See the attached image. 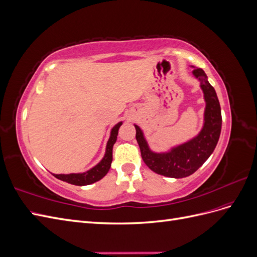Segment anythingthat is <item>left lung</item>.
Returning <instances> with one entry per match:
<instances>
[{
  "mask_svg": "<svg viewBox=\"0 0 257 257\" xmlns=\"http://www.w3.org/2000/svg\"><path fill=\"white\" fill-rule=\"evenodd\" d=\"M193 75L200 81L204 92L206 108L204 125L197 136L191 141L173 147L167 152H153L148 145L142 128L136 124V139L141 148L142 158L146 165L154 173L170 178H184L194 174L214 151L219 142L222 114L221 106L214 88L201 68H194Z\"/></svg>",
  "mask_w": 257,
  "mask_h": 257,
  "instance_id": "1",
  "label": "left lung"
}]
</instances>
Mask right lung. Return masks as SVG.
I'll use <instances>...</instances> for the list:
<instances>
[{
	"label": "right lung",
	"instance_id": "add662e5",
	"mask_svg": "<svg viewBox=\"0 0 257 257\" xmlns=\"http://www.w3.org/2000/svg\"><path fill=\"white\" fill-rule=\"evenodd\" d=\"M122 125V122L116 123L115 125L111 128L110 137L108 139L107 146H106V152L104 158L102 159L98 164H96L94 167L87 170L85 173H79V174H60L53 176L60 179L62 181H65L67 183H71L74 185H88L92 184L98 180H100L103 177L106 176L108 170L110 169L111 162H112V147L116 142V136H118V132L120 126Z\"/></svg>",
	"mask_w": 257,
	"mask_h": 257
}]
</instances>
